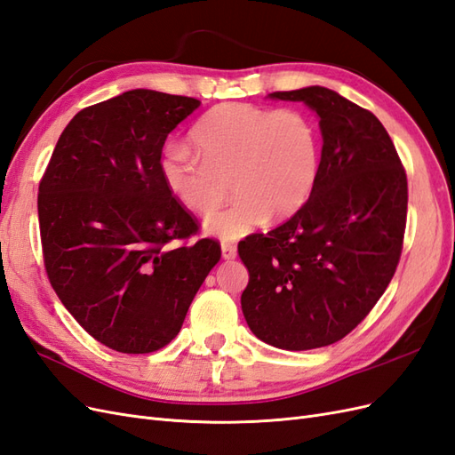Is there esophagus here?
I'll return each mask as SVG.
<instances>
[{
  "mask_svg": "<svg viewBox=\"0 0 455 455\" xmlns=\"http://www.w3.org/2000/svg\"><path fill=\"white\" fill-rule=\"evenodd\" d=\"M235 256H237V246L224 243L222 244V258L224 259H235Z\"/></svg>",
  "mask_w": 455,
  "mask_h": 455,
  "instance_id": "1",
  "label": "esophagus"
}]
</instances>
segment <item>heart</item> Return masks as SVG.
<instances>
[{
  "label": "heart",
  "mask_w": 455,
  "mask_h": 455,
  "mask_svg": "<svg viewBox=\"0 0 455 455\" xmlns=\"http://www.w3.org/2000/svg\"><path fill=\"white\" fill-rule=\"evenodd\" d=\"M196 156L172 144L161 157V178L184 209L209 214L206 235L237 241L266 220H286L311 196L319 176L321 142L315 123L298 109L226 102L206 112L189 132Z\"/></svg>",
  "instance_id": "1"
}]
</instances>
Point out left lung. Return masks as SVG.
I'll return each mask as SVG.
<instances>
[{
    "instance_id": "obj_1",
    "label": "left lung",
    "mask_w": 455,
    "mask_h": 455,
    "mask_svg": "<svg viewBox=\"0 0 455 455\" xmlns=\"http://www.w3.org/2000/svg\"><path fill=\"white\" fill-rule=\"evenodd\" d=\"M267 96L313 109L323 149L307 203L267 235L239 243L251 277L241 307L261 341L307 351L347 336L391 283L408 182L387 131L368 109L319 85Z\"/></svg>"
}]
</instances>
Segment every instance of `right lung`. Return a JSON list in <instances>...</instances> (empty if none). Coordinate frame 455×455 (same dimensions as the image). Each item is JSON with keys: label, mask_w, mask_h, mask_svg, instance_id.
Segmentation results:
<instances>
[{"label": "right lung", "mask_w": 455, "mask_h": 455, "mask_svg": "<svg viewBox=\"0 0 455 455\" xmlns=\"http://www.w3.org/2000/svg\"><path fill=\"white\" fill-rule=\"evenodd\" d=\"M197 99L149 89L89 106L68 123L41 178L37 214L49 281L87 332L151 353L180 332L222 251L161 178V151Z\"/></svg>", "instance_id": "1"}]
</instances>
